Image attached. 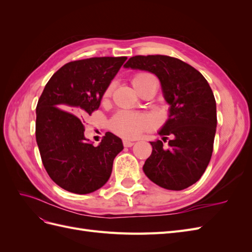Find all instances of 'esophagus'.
<instances>
[{
    "label": "esophagus",
    "mask_w": 252,
    "mask_h": 252,
    "mask_svg": "<svg viewBox=\"0 0 252 252\" xmlns=\"http://www.w3.org/2000/svg\"><path fill=\"white\" fill-rule=\"evenodd\" d=\"M133 142H131V141H127V140H124L123 141V145H124V147H131V146H133Z\"/></svg>",
    "instance_id": "esophagus-1"
}]
</instances>
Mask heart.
<instances>
[{
    "instance_id": "obj_1",
    "label": "heart",
    "mask_w": 252,
    "mask_h": 252,
    "mask_svg": "<svg viewBox=\"0 0 252 252\" xmlns=\"http://www.w3.org/2000/svg\"><path fill=\"white\" fill-rule=\"evenodd\" d=\"M152 80H155V78L150 73L139 72L133 75L131 83L136 91H139L145 84L149 83ZM113 88L114 83H110L107 88L105 89L102 98L104 103L107 102L108 98L111 96ZM155 125L156 122L149 114L131 111H120L109 122V127L111 130L125 139H134L142 132L151 130Z\"/></svg>"
}]
</instances>
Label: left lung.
I'll use <instances>...</instances> for the list:
<instances>
[{
  "label": "left lung",
  "instance_id": "left-lung-1",
  "mask_svg": "<svg viewBox=\"0 0 252 252\" xmlns=\"http://www.w3.org/2000/svg\"><path fill=\"white\" fill-rule=\"evenodd\" d=\"M125 68L155 73L161 82L168 120L150 142L152 152L143 170L159 187L183 190L201 179L210 162L217 129V104L208 82L200 71L168 56H135Z\"/></svg>",
  "mask_w": 252,
  "mask_h": 252
}]
</instances>
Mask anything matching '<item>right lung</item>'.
I'll use <instances>...</instances> for the list:
<instances>
[{
	"instance_id": "right-lung-1",
	"label": "right lung",
	"mask_w": 252,
	"mask_h": 252,
	"mask_svg": "<svg viewBox=\"0 0 252 252\" xmlns=\"http://www.w3.org/2000/svg\"><path fill=\"white\" fill-rule=\"evenodd\" d=\"M126 60L101 57L67 63L50 78L39 98L35 139L42 162L50 179L67 191L87 194L104 186L114 158L124 148L111 132L94 147L84 135L81 120L100 107L105 89Z\"/></svg>"
}]
</instances>
